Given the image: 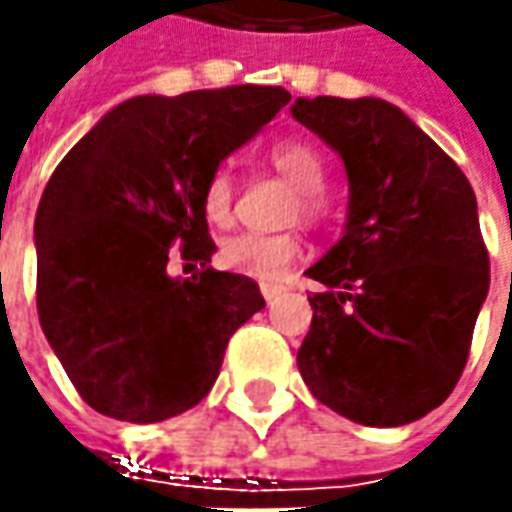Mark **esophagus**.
<instances>
[{
	"instance_id": "1",
	"label": "esophagus",
	"mask_w": 512,
	"mask_h": 512,
	"mask_svg": "<svg viewBox=\"0 0 512 512\" xmlns=\"http://www.w3.org/2000/svg\"><path fill=\"white\" fill-rule=\"evenodd\" d=\"M259 287H262V296H265L267 302H270V299H276V296L285 290V285H276V282H262Z\"/></svg>"
}]
</instances>
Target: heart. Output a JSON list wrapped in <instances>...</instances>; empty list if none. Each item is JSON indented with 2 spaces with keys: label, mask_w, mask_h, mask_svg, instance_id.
Returning <instances> with one entry per match:
<instances>
[{
  "label": "heart",
  "mask_w": 512,
  "mask_h": 512,
  "mask_svg": "<svg viewBox=\"0 0 512 512\" xmlns=\"http://www.w3.org/2000/svg\"><path fill=\"white\" fill-rule=\"evenodd\" d=\"M270 162L287 182L299 187V202L293 213L310 225L322 222L327 216V162L322 150L305 139H282L270 148ZM233 199H236L233 173L222 165L207 176L202 187V210L207 222L216 227L230 225ZM302 253L305 245L296 233H236L219 247V262L247 279L273 282L282 279L287 267L302 259Z\"/></svg>",
  "instance_id": "heart-1"
}]
</instances>
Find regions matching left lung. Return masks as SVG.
<instances>
[{
    "instance_id": "left-lung-1",
    "label": "left lung",
    "mask_w": 512,
    "mask_h": 512,
    "mask_svg": "<svg viewBox=\"0 0 512 512\" xmlns=\"http://www.w3.org/2000/svg\"><path fill=\"white\" fill-rule=\"evenodd\" d=\"M293 116L344 159V236L307 270L313 322L299 347L310 393L350 422L427 416L462 376L490 256L462 168L382 99H296Z\"/></svg>"
}]
</instances>
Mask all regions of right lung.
I'll use <instances>...</instances> for the list:
<instances>
[{"instance_id": "obj_1", "label": "right lung", "mask_w": 512, "mask_h": 512, "mask_svg": "<svg viewBox=\"0 0 512 512\" xmlns=\"http://www.w3.org/2000/svg\"><path fill=\"white\" fill-rule=\"evenodd\" d=\"M287 102L265 85L136 96L56 165L33 225L36 310L96 413L153 424L190 410L265 307L253 279L207 265L202 187ZM173 244L203 265L190 280L167 276Z\"/></svg>"}]
</instances>
